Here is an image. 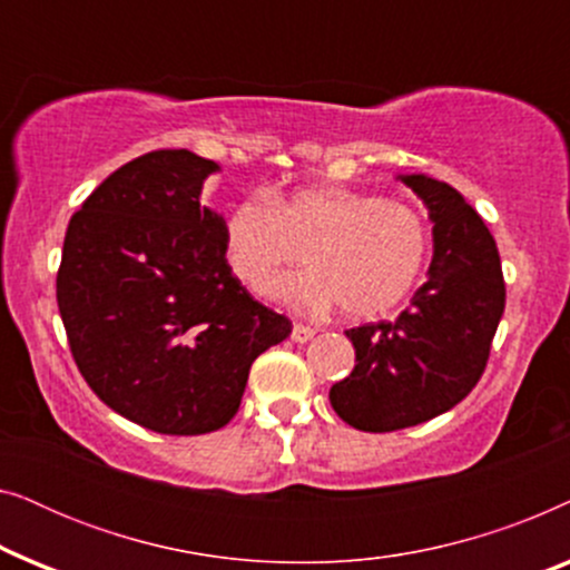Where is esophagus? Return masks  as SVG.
Masks as SVG:
<instances>
[{
  "instance_id": "obj_1",
  "label": "esophagus",
  "mask_w": 570,
  "mask_h": 570,
  "mask_svg": "<svg viewBox=\"0 0 570 570\" xmlns=\"http://www.w3.org/2000/svg\"><path fill=\"white\" fill-rule=\"evenodd\" d=\"M314 334H316L314 326L293 324V334H291V337H293V342H301V345H303V342H308L311 337H314Z\"/></svg>"
}]
</instances>
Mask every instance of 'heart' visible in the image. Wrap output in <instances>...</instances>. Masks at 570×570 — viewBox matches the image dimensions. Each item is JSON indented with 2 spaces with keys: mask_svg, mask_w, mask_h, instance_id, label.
<instances>
[{
  "mask_svg": "<svg viewBox=\"0 0 570 570\" xmlns=\"http://www.w3.org/2000/svg\"><path fill=\"white\" fill-rule=\"evenodd\" d=\"M225 252L254 293L277 291L314 311L340 303L347 318H376L417 285L431 230L407 202L322 184L240 199L225 217ZM303 253L312 269L285 284Z\"/></svg>",
  "mask_w": 570,
  "mask_h": 570,
  "instance_id": "b5f03b06",
  "label": "heart"
}]
</instances>
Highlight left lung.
I'll use <instances>...</instances> for the list:
<instances>
[{"mask_svg":"<svg viewBox=\"0 0 570 570\" xmlns=\"http://www.w3.org/2000/svg\"><path fill=\"white\" fill-rule=\"evenodd\" d=\"M396 178L428 207L433 262L394 322L345 332L355 368L330 389V402L368 433L420 425L462 402L485 371L505 306L501 256L482 217L454 186L425 174Z\"/></svg>","mask_w":570,"mask_h":570,"instance_id":"8db88e82","label":"left lung"}]
</instances>
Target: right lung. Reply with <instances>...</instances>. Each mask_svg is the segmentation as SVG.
<instances>
[{
	"instance_id": "add662e5",
	"label": "right lung",
	"mask_w": 570,
	"mask_h": 570,
	"mask_svg": "<svg viewBox=\"0 0 570 570\" xmlns=\"http://www.w3.org/2000/svg\"><path fill=\"white\" fill-rule=\"evenodd\" d=\"M220 166L153 150L114 170L69 220L59 314L88 386L166 435L230 423L248 368L291 334L225 259V220L199 202Z\"/></svg>"
}]
</instances>
